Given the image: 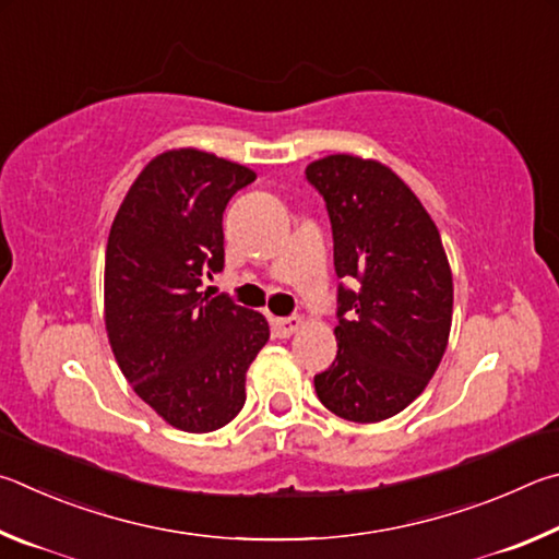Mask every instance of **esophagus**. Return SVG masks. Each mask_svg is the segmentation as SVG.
<instances>
[{"instance_id": "1", "label": "esophagus", "mask_w": 559, "mask_h": 559, "mask_svg": "<svg viewBox=\"0 0 559 559\" xmlns=\"http://www.w3.org/2000/svg\"><path fill=\"white\" fill-rule=\"evenodd\" d=\"M301 324H305V321H301L299 317H287V319L274 317L272 319V329H274V334H277L280 338H289L292 334H295V331L301 329Z\"/></svg>"}]
</instances>
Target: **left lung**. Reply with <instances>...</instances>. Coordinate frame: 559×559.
<instances>
[{
    "label": "left lung",
    "mask_w": 559,
    "mask_h": 559,
    "mask_svg": "<svg viewBox=\"0 0 559 559\" xmlns=\"http://www.w3.org/2000/svg\"><path fill=\"white\" fill-rule=\"evenodd\" d=\"M334 230L338 350L314 378L321 405L348 423H383L423 395L452 329V267L435 221L378 159L329 154L307 166Z\"/></svg>",
    "instance_id": "obj_1"
}]
</instances>
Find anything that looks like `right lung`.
<instances>
[{
  "label": "right lung",
  "mask_w": 559,
  "mask_h": 559,
  "mask_svg": "<svg viewBox=\"0 0 559 559\" xmlns=\"http://www.w3.org/2000/svg\"><path fill=\"white\" fill-rule=\"evenodd\" d=\"M248 166L181 146L156 154L117 209L105 250V331L132 390L166 425L215 432L245 405L267 344L260 311L199 292L223 270V211Z\"/></svg>",
  "instance_id": "add662e5"
}]
</instances>
